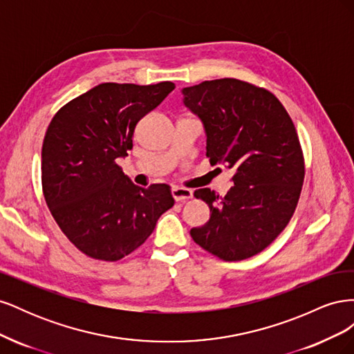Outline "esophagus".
<instances>
[{"label":"esophagus","instance_id":"34e87169","mask_svg":"<svg viewBox=\"0 0 354 354\" xmlns=\"http://www.w3.org/2000/svg\"><path fill=\"white\" fill-rule=\"evenodd\" d=\"M171 194H173V198L176 202H186L189 199L194 198V192L186 187H180V186H174L171 189Z\"/></svg>","mask_w":354,"mask_h":354}]
</instances>
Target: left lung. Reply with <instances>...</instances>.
Returning a JSON list of instances; mask_svg holds the SVG:
<instances>
[{"instance_id":"8db88e82","label":"left lung","mask_w":354,"mask_h":354,"mask_svg":"<svg viewBox=\"0 0 354 354\" xmlns=\"http://www.w3.org/2000/svg\"><path fill=\"white\" fill-rule=\"evenodd\" d=\"M183 94L205 127L209 162L234 169L226 196L195 192L211 216L190 236L223 261L250 259L283 232L301 195L306 167L295 125L273 93L246 81H203Z\"/></svg>"}]
</instances>
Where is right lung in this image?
<instances>
[{
  "mask_svg": "<svg viewBox=\"0 0 354 354\" xmlns=\"http://www.w3.org/2000/svg\"><path fill=\"white\" fill-rule=\"evenodd\" d=\"M174 88L171 81L103 82L53 116L42 143V194L60 230L90 259H124L174 205L168 185L136 186L116 164L133 149L138 121Z\"/></svg>",
  "mask_w": 354,
  "mask_h": 354,
  "instance_id": "add662e5",
  "label": "right lung"
}]
</instances>
